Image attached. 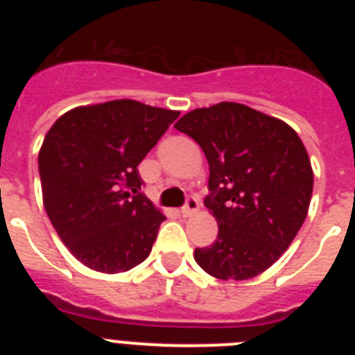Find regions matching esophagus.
<instances>
[{"mask_svg":"<svg viewBox=\"0 0 355 355\" xmlns=\"http://www.w3.org/2000/svg\"><path fill=\"white\" fill-rule=\"evenodd\" d=\"M199 211V200H197V197H188L187 205L181 208V215L183 216H192L193 213Z\"/></svg>","mask_w":355,"mask_h":355,"instance_id":"34e87169","label":"esophagus"}]
</instances>
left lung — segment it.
I'll use <instances>...</instances> for the list:
<instances>
[{"label":"left lung","instance_id":"1","mask_svg":"<svg viewBox=\"0 0 355 355\" xmlns=\"http://www.w3.org/2000/svg\"><path fill=\"white\" fill-rule=\"evenodd\" d=\"M174 128L199 144L209 165L205 205L218 234L196 249L197 265L222 281L256 277L306 220L313 168L302 140L281 119L227 101L192 110Z\"/></svg>","mask_w":355,"mask_h":355}]
</instances>
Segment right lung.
I'll return each instance as SVG.
<instances>
[{
  "label": "right lung",
  "mask_w": 355,
  "mask_h": 355,
  "mask_svg": "<svg viewBox=\"0 0 355 355\" xmlns=\"http://www.w3.org/2000/svg\"><path fill=\"white\" fill-rule=\"evenodd\" d=\"M180 112L133 99L78 106L39 153L44 208L78 261L119 274L150 254L165 215L142 192L139 163Z\"/></svg>",
  "instance_id": "add662e5"
}]
</instances>
